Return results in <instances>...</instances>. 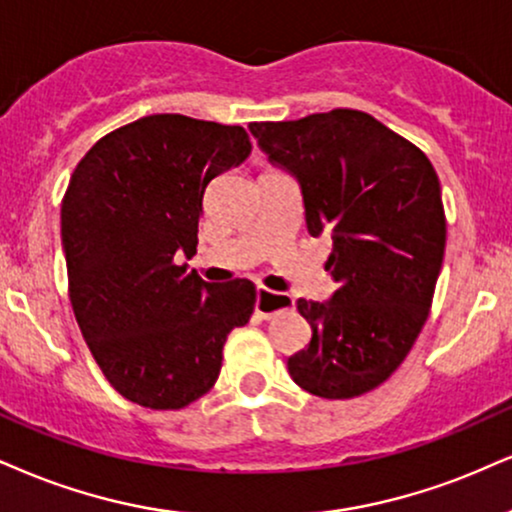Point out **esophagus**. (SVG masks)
I'll use <instances>...</instances> for the list:
<instances>
[{"label":"esophagus","mask_w":512,"mask_h":512,"mask_svg":"<svg viewBox=\"0 0 512 512\" xmlns=\"http://www.w3.org/2000/svg\"><path fill=\"white\" fill-rule=\"evenodd\" d=\"M292 308H294V299L289 294L273 292V289H266V287L256 289V313L261 315V318L268 320L282 311H292Z\"/></svg>","instance_id":"34e87169"}]
</instances>
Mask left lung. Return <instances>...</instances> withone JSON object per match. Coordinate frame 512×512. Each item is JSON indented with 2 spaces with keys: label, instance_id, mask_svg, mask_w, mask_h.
<instances>
[{
  "label": "left lung",
  "instance_id": "left-lung-1",
  "mask_svg": "<svg viewBox=\"0 0 512 512\" xmlns=\"http://www.w3.org/2000/svg\"><path fill=\"white\" fill-rule=\"evenodd\" d=\"M270 161L304 194L306 227L332 235L327 304L296 301L311 344L289 356L292 380L320 399H353L387 382L430 315L446 216L425 151L370 113L332 109L249 123Z\"/></svg>",
  "mask_w": 512,
  "mask_h": 512
}]
</instances>
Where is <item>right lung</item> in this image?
I'll list each match as a JSON object with an SVG mask.
<instances>
[{"label":"right lung","mask_w":512,"mask_h":512,"mask_svg":"<svg viewBox=\"0 0 512 512\" xmlns=\"http://www.w3.org/2000/svg\"><path fill=\"white\" fill-rule=\"evenodd\" d=\"M251 151L242 125L154 113L82 156L61 201L68 296L111 387L137 406L180 410L218 380L227 334L249 323L251 280L204 282V192Z\"/></svg>","instance_id":"add662e5"}]
</instances>
